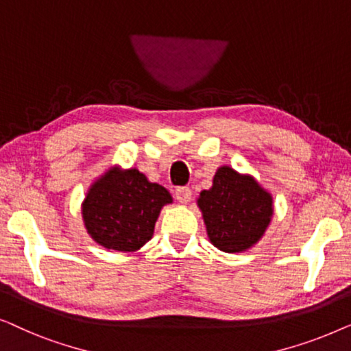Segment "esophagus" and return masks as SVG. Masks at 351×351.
<instances>
[{"mask_svg":"<svg viewBox=\"0 0 351 351\" xmlns=\"http://www.w3.org/2000/svg\"><path fill=\"white\" fill-rule=\"evenodd\" d=\"M176 199L179 201V203H182V204L190 203L191 190L189 189V186H179V189L176 190Z\"/></svg>","mask_w":351,"mask_h":351,"instance_id":"34e87169","label":"esophagus"}]
</instances>
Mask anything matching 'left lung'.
<instances>
[{"label":"left lung","mask_w":351,"mask_h":351,"mask_svg":"<svg viewBox=\"0 0 351 351\" xmlns=\"http://www.w3.org/2000/svg\"><path fill=\"white\" fill-rule=\"evenodd\" d=\"M273 201L252 177L223 166L214 185L203 190L198 206L210 243L220 251L241 252L256 244L270 223Z\"/></svg>","instance_id":"left-lung-1"}]
</instances>
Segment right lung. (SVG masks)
I'll use <instances>...</instances> for the list:
<instances>
[{
  "label": "right lung",
  "instance_id": "right-lung-1",
  "mask_svg": "<svg viewBox=\"0 0 351 351\" xmlns=\"http://www.w3.org/2000/svg\"><path fill=\"white\" fill-rule=\"evenodd\" d=\"M172 198L137 169H112L90 186L83 203L88 233L100 246L137 251L150 241L155 222Z\"/></svg>",
  "mask_w": 351,
  "mask_h": 351
}]
</instances>
